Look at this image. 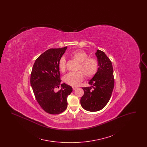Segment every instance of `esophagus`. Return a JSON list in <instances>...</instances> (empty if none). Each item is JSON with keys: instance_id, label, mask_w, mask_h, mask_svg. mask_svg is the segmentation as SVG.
Here are the masks:
<instances>
[{"instance_id": "obj_1", "label": "esophagus", "mask_w": 147, "mask_h": 147, "mask_svg": "<svg viewBox=\"0 0 147 147\" xmlns=\"http://www.w3.org/2000/svg\"><path fill=\"white\" fill-rule=\"evenodd\" d=\"M77 89V87H73V90H76Z\"/></svg>"}]
</instances>
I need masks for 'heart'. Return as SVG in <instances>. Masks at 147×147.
<instances>
[{"instance_id": "1", "label": "heart", "mask_w": 147, "mask_h": 147, "mask_svg": "<svg viewBox=\"0 0 147 147\" xmlns=\"http://www.w3.org/2000/svg\"><path fill=\"white\" fill-rule=\"evenodd\" d=\"M70 56L79 63L77 72H71L65 75L63 80L65 83L73 86H76L83 80L84 74L87 78L94 76L98 69V62L95 58L88 57V55L83 50H77L73 52ZM59 69L61 72L66 70V60L64 57L61 58L59 62Z\"/></svg>"}]
</instances>
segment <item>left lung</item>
<instances>
[{
  "label": "left lung",
  "instance_id": "8db88e82",
  "mask_svg": "<svg viewBox=\"0 0 147 147\" xmlns=\"http://www.w3.org/2000/svg\"><path fill=\"white\" fill-rule=\"evenodd\" d=\"M95 55L98 59V71L89 81L91 86L83 88L84 94L80 99L82 107L90 112L100 111L107 105L114 87L113 71L111 61L104 52L99 49L96 51Z\"/></svg>",
  "mask_w": 147,
  "mask_h": 147
}]
</instances>
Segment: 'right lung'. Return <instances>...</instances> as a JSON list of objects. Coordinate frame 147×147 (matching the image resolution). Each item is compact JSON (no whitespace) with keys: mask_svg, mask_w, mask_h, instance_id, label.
Here are the masks:
<instances>
[{"mask_svg":"<svg viewBox=\"0 0 147 147\" xmlns=\"http://www.w3.org/2000/svg\"><path fill=\"white\" fill-rule=\"evenodd\" d=\"M67 47L48 49L39 56L33 65L30 83L40 106L50 114H59L67 107V98L72 88L61 84L59 62ZM61 86L57 92L55 89Z\"/></svg>","mask_w":147,"mask_h":147,"instance_id":"right-lung-1","label":"right lung"}]
</instances>
